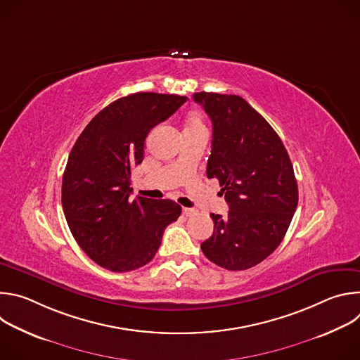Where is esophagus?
<instances>
[{
    "label": "esophagus",
    "mask_w": 360,
    "mask_h": 360,
    "mask_svg": "<svg viewBox=\"0 0 360 360\" xmlns=\"http://www.w3.org/2000/svg\"><path fill=\"white\" fill-rule=\"evenodd\" d=\"M182 214H184L185 217H193V215L196 214V210H193V208H184V210H182Z\"/></svg>",
    "instance_id": "34e87169"
}]
</instances>
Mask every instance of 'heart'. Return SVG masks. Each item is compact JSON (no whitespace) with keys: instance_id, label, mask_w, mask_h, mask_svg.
Instances as JSON below:
<instances>
[{"instance_id":"obj_1","label":"heart","mask_w":360,"mask_h":360,"mask_svg":"<svg viewBox=\"0 0 360 360\" xmlns=\"http://www.w3.org/2000/svg\"><path fill=\"white\" fill-rule=\"evenodd\" d=\"M191 131H207L205 129L203 117L196 110L189 111L188 115L185 117V132H191Z\"/></svg>"}]
</instances>
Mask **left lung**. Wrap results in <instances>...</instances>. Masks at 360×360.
Masks as SVG:
<instances>
[{"label": "left lung", "mask_w": 360, "mask_h": 360, "mask_svg": "<svg viewBox=\"0 0 360 360\" xmlns=\"http://www.w3.org/2000/svg\"><path fill=\"white\" fill-rule=\"evenodd\" d=\"M212 121L207 175L217 178L229 205L211 214L214 233L200 249L215 265L245 271L282 242L297 207V184L288 150L268 121L238 95L196 92Z\"/></svg>", "instance_id": "1"}]
</instances>
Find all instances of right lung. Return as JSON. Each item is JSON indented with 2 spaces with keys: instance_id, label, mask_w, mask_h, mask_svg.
<instances>
[{
  "instance_id": "1",
  "label": "right lung",
  "mask_w": 360,
  "mask_h": 360,
  "mask_svg": "<svg viewBox=\"0 0 360 360\" xmlns=\"http://www.w3.org/2000/svg\"><path fill=\"white\" fill-rule=\"evenodd\" d=\"M186 96L136 92L99 111L78 136L63 176V210L81 249L99 266L129 272L155 256L165 228L181 215L171 199H131V171L145 138Z\"/></svg>"
}]
</instances>
